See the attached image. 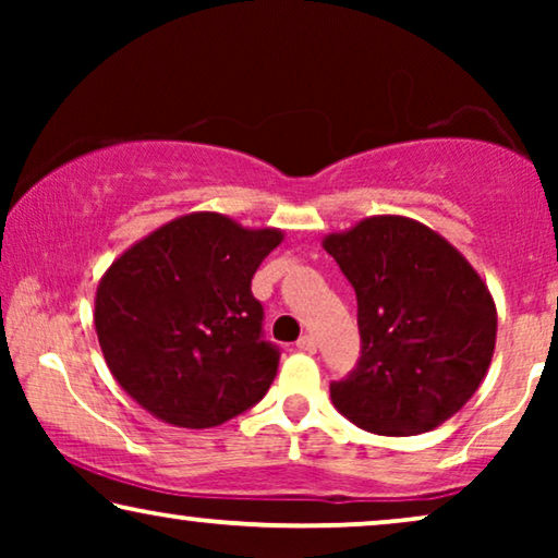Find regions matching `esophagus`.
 Segmentation results:
<instances>
[{
    "label": "esophagus",
    "instance_id": "1",
    "mask_svg": "<svg viewBox=\"0 0 558 558\" xmlns=\"http://www.w3.org/2000/svg\"><path fill=\"white\" fill-rule=\"evenodd\" d=\"M296 348H300L302 353H317V340L312 338V335H302V338L296 340Z\"/></svg>",
    "mask_w": 558,
    "mask_h": 558
}]
</instances>
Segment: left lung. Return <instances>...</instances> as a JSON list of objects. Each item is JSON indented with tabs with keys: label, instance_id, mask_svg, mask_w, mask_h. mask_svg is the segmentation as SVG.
<instances>
[{
	"label": "left lung",
	"instance_id": "1",
	"mask_svg": "<svg viewBox=\"0 0 558 558\" xmlns=\"http://www.w3.org/2000/svg\"><path fill=\"white\" fill-rule=\"evenodd\" d=\"M357 296L361 361L330 386L365 432L411 437L452 418L490 368L493 294L472 264L407 216H371L323 239Z\"/></svg>",
	"mask_w": 558,
	"mask_h": 558
}]
</instances>
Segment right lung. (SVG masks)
I'll list each match as a JSON object with an SVG mask.
<instances>
[{"label":"right lung","mask_w":558,"mask_h":558,"mask_svg":"<svg viewBox=\"0 0 558 558\" xmlns=\"http://www.w3.org/2000/svg\"><path fill=\"white\" fill-rule=\"evenodd\" d=\"M284 241L197 210L129 246L98 281L94 325L117 384L159 422L208 429L269 391L279 350L262 340L258 264Z\"/></svg>","instance_id":"obj_1"}]
</instances>
